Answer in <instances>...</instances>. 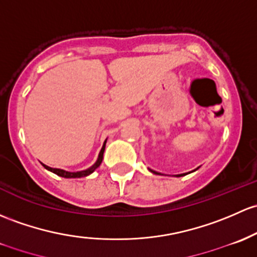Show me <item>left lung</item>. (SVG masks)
Listing matches in <instances>:
<instances>
[{
    "label": "left lung",
    "instance_id": "left-lung-1",
    "mask_svg": "<svg viewBox=\"0 0 257 257\" xmlns=\"http://www.w3.org/2000/svg\"><path fill=\"white\" fill-rule=\"evenodd\" d=\"M151 172H154V174H158V172H155V171H153V170H150ZM158 175H160V174H158ZM183 175H186V174H182V175H177V177H180V176H183Z\"/></svg>",
    "mask_w": 257,
    "mask_h": 257
}]
</instances>
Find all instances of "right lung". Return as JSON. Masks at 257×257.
I'll use <instances>...</instances> for the list:
<instances>
[{"label":"right lung","mask_w":257,"mask_h":257,"mask_svg":"<svg viewBox=\"0 0 257 257\" xmlns=\"http://www.w3.org/2000/svg\"><path fill=\"white\" fill-rule=\"evenodd\" d=\"M104 148H106V142H104L103 147H102L101 151H99V155H98V160L96 161V164L93 165L92 167H90V169L87 170H83V171H77V172H67V171H64V170H60V169H53V167H49L47 166V165H43V166L45 167L47 170H49V171L54 172V174H56L58 176H61V177H66V178H77V177H85L87 176V175L92 174L94 170L97 169V167L99 166L102 163V160H103V153H104Z\"/></svg>","instance_id":"obj_1"}]
</instances>
